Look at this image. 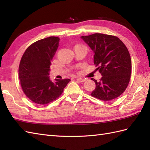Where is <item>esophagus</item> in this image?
<instances>
[{
	"instance_id": "34e87169",
	"label": "esophagus",
	"mask_w": 150,
	"mask_h": 150,
	"mask_svg": "<svg viewBox=\"0 0 150 150\" xmlns=\"http://www.w3.org/2000/svg\"><path fill=\"white\" fill-rule=\"evenodd\" d=\"M77 80L79 81V82H83L85 81V79H82V78H81V77L77 79Z\"/></svg>"
}]
</instances>
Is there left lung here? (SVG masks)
I'll return each mask as SVG.
<instances>
[{"label": "left lung", "instance_id": "1", "mask_svg": "<svg viewBox=\"0 0 150 150\" xmlns=\"http://www.w3.org/2000/svg\"><path fill=\"white\" fill-rule=\"evenodd\" d=\"M94 53L93 62L102 75L99 82L91 79L96 87L91 95L109 101L119 97L129 84L132 73L129 53L119 38L103 33L82 36Z\"/></svg>", "mask_w": 150, "mask_h": 150}]
</instances>
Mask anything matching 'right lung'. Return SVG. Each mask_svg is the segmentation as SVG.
I'll use <instances>...</instances> for the list:
<instances>
[{
	"label": "right lung",
	"mask_w": 150,
	"mask_h": 150,
	"mask_svg": "<svg viewBox=\"0 0 150 150\" xmlns=\"http://www.w3.org/2000/svg\"><path fill=\"white\" fill-rule=\"evenodd\" d=\"M60 39L50 37L33 43L22 57L18 77L25 95L39 104L56 100L62 93L70 79H55L49 77L52 60L58 49Z\"/></svg>",
	"instance_id": "1"
}]
</instances>
